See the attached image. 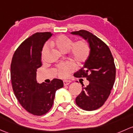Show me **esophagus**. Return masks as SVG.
Masks as SVG:
<instances>
[{"label": "esophagus", "instance_id": "1", "mask_svg": "<svg viewBox=\"0 0 133 133\" xmlns=\"http://www.w3.org/2000/svg\"><path fill=\"white\" fill-rule=\"evenodd\" d=\"M71 83V81L70 80H68V81H64V85H68L69 83Z\"/></svg>", "mask_w": 133, "mask_h": 133}]
</instances>
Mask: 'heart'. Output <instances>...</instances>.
<instances>
[{
  "instance_id": "heart-1",
  "label": "heart",
  "mask_w": 133,
  "mask_h": 133,
  "mask_svg": "<svg viewBox=\"0 0 133 133\" xmlns=\"http://www.w3.org/2000/svg\"><path fill=\"white\" fill-rule=\"evenodd\" d=\"M51 46H55L62 52H66L69 50L71 57L77 64H83L87 61L90 54V48L89 43L84 39H81L73 43L72 38L65 36L59 35L49 43ZM48 44H44L41 51L42 58L45 57L48 52ZM75 70V66L71 62L61 63L57 67V73L60 78H66L69 74Z\"/></svg>"
}]
</instances>
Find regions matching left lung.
I'll use <instances>...</instances> for the list:
<instances>
[{
    "label": "left lung",
    "instance_id": "left-lung-1",
    "mask_svg": "<svg viewBox=\"0 0 133 133\" xmlns=\"http://www.w3.org/2000/svg\"><path fill=\"white\" fill-rule=\"evenodd\" d=\"M71 34L87 40L90 48L84 66L74 74L76 77L85 78L90 82L85 87L82 85L83 90L76 97V104L87 111L97 110L108 98L114 86L116 75L114 57L107 44L90 32L80 30Z\"/></svg>",
    "mask_w": 133,
    "mask_h": 133
}]
</instances>
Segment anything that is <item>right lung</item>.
Instances as JSON below:
<instances>
[{
	"instance_id": "obj_1",
	"label": "right lung",
	"mask_w": 133,
	"mask_h": 133,
	"mask_svg": "<svg viewBox=\"0 0 133 133\" xmlns=\"http://www.w3.org/2000/svg\"><path fill=\"white\" fill-rule=\"evenodd\" d=\"M51 32H37L18 47L11 64L12 90L21 105L34 115H43L51 108L56 90L64 86L62 80L52 79L50 83H38L37 69L42 65L41 51Z\"/></svg>"
}]
</instances>
